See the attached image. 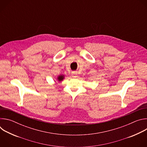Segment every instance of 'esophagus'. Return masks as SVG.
Masks as SVG:
<instances>
[{"label":"esophagus","instance_id":"esophagus-1","mask_svg":"<svg viewBox=\"0 0 147 147\" xmlns=\"http://www.w3.org/2000/svg\"><path fill=\"white\" fill-rule=\"evenodd\" d=\"M71 75H72L73 77L76 78L78 77V73H77V71H73V72H72Z\"/></svg>","mask_w":147,"mask_h":147}]
</instances>
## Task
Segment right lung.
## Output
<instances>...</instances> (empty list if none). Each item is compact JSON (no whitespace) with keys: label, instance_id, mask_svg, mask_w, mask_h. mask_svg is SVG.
I'll return each mask as SVG.
<instances>
[{"label":"right lung","instance_id":"1","mask_svg":"<svg viewBox=\"0 0 147 147\" xmlns=\"http://www.w3.org/2000/svg\"><path fill=\"white\" fill-rule=\"evenodd\" d=\"M64 76L63 75H60V76H58V77H57V80H58V81H62L64 79Z\"/></svg>","mask_w":147,"mask_h":147}]
</instances>
